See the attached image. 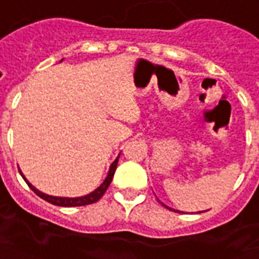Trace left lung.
I'll use <instances>...</instances> for the list:
<instances>
[{"mask_svg":"<svg viewBox=\"0 0 259 259\" xmlns=\"http://www.w3.org/2000/svg\"><path fill=\"white\" fill-rule=\"evenodd\" d=\"M157 200H159V198H157ZM159 201H160V200H159ZM160 204L163 205V206H165V208H168V209H169V210H175V209L169 208V206H166V205H165V204H163V202H161V201H160ZM175 211H177V213H181V211H180V210H175ZM200 213H201V211H200Z\"/></svg>","mask_w":259,"mask_h":259,"instance_id":"1","label":"left lung"}]
</instances>
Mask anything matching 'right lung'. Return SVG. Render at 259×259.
I'll use <instances>...</instances> for the list:
<instances>
[{
	"label": "right lung",
	"mask_w": 259,
	"mask_h": 259,
	"mask_svg": "<svg viewBox=\"0 0 259 259\" xmlns=\"http://www.w3.org/2000/svg\"><path fill=\"white\" fill-rule=\"evenodd\" d=\"M62 61H63V59H62ZM119 156H120V153L117 155L116 159H115L114 161H112V164L110 165V169H108V173H107V176L103 180V183L100 184L99 187L96 188V189H94L93 192H90V193L84 194V196H79V197H59V196H50V194L44 193V192H40L39 189H37L34 185H31L26 177L23 176V173L21 172V170H19V173H21V176L23 177V180L26 181V184L30 187V189L37 194V196H39L40 198H44L45 201L50 202V204L58 205V206H83V205H90L98 201V200L103 196L104 192L107 191V188L110 187L111 181H112V177H114L115 170H116Z\"/></svg>",
	"instance_id": "right-lung-1"
}]
</instances>
